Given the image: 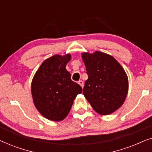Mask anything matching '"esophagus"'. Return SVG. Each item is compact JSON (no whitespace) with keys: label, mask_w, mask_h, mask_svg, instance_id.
I'll use <instances>...</instances> for the list:
<instances>
[{"label":"esophagus","mask_w":152,"mask_h":152,"mask_svg":"<svg viewBox=\"0 0 152 152\" xmlns=\"http://www.w3.org/2000/svg\"><path fill=\"white\" fill-rule=\"evenodd\" d=\"M78 84H80V86L82 87V88H83V87H84V82H83V81L80 80V81H79V82H78Z\"/></svg>","instance_id":"esophagus-1"}]
</instances>
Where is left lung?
Instances as JSON below:
<instances>
[{"mask_svg": "<svg viewBox=\"0 0 152 152\" xmlns=\"http://www.w3.org/2000/svg\"><path fill=\"white\" fill-rule=\"evenodd\" d=\"M82 57L88 77L83 94L97 113L111 114L123 104L127 95V75L117 60L107 53H83Z\"/></svg>", "mask_w": 152, "mask_h": 152, "instance_id": "1", "label": "left lung"}]
</instances>
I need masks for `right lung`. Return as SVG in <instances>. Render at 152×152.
<instances>
[{
  "mask_svg": "<svg viewBox=\"0 0 152 152\" xmlns=\"http://www.w3.org/2000/svg\"><path fill=\"white\" fill-rule=\"evenodd\" d=\"M71 55H55L45 59L33 77L31 84L33 102L43 117L52 121L63 120L68 115L80 85L71 80L66 69Z\"/></svg>",
  "mask_w": 152,
  "mask_h": 152,
  "instance_id": "obj_1",
  "label": "right lung"
}]
</instances>
